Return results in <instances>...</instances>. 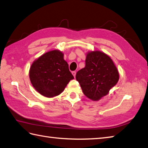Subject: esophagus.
I'll return each instance as SVG.
<instances>
[{
	"label": "esophagus",
	"instance_id": "34e87169",
	"mask_svg": "<svg viewBox=\"0 0 148 148\" xmlns=\"http://www.w3.org/2000/svg\"><path fill=\"white\" fill-rule=\"evenodd\" d=\"M72 74H73L74 77H75V76H76V71H72Z\"/></svg>",
	"mask_w": 148,
	"mask_h": 148
}]
</instances>
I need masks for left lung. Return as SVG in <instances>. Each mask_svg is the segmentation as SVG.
<instances>
[{"label": "left lung", "mask_w": 148, "mask_h": 148, "mask_svg": "<svg viewBox=\"0 0 148 148\" xmlns=\"http://www.w3.org/2000/svg\"><path fill=\"white\" fill-rule=\"evenodd\" d=\"M119 72L110 57L100 51L87 53L86 66L76 74L84 94L98 101L108 94L119 80Z\"/></svg>", "instance_id": "8db88e82"}]
</instances>
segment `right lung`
Segmentation results:
<instances>
[{"mask_svg":"<svg viewBox=\"0 0 148 148\" xmlns=\"http://www.w3.org/2000/svg\"><path fill=\"white\" fill-rule=\"evenodd\" d=\"M29 78L36 91L47 98L59 95L74 78L64 54L58 50L49 51L36 59L30 68Z\"/></svg>","mask_w":148,"mask_h":148,"instance_id":"add662e5","label":"right lung"}]
</instances>
